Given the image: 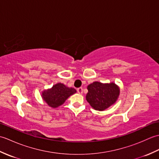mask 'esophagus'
I'll return each instance as SVG.
<instances>
[{"label": "esophagus", "mask_w": 159, "mask_h": 159, "mask_svg": "<svg viewBox=\"0 0 159 159\" xmlns=\"http://www.w3.org/2000/svg\"><path fill=\"white\" fill-rule=\"evenodd\" d=\"M76 90H77V92L79 93V94L83 93V88H82V87H79V88H78Z\"/></svg>", "instance_id": "1"}]
</instances>
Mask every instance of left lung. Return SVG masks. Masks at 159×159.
<instances>
[{
  "mask_svg": "<svg viewBox=\"0 0 159 159\" xmlns=\"http://www.w3.org/2000/svg\"><path fill=\"white\" fill-rule=\"evenodd\" d=\"M86 99L94 109L104 111L116 102L120 89L113 83L103 84L93 82L87 86Z\"/></svg>",
  "mask_w": 159,
  "mask_h": 159,
  "instance_id": "8db88e82",
  "label": "left lung"
}]
</instances>
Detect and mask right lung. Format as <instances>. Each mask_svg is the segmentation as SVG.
Masks as SVG:
<instances>
[{
	"label": "right lung",
	"instance_id": "obj_1",
	"mask_svg": "<svg viewBox=\"0 0 159 159\" xmlns=\"http://www.w3.org/2000/svg\"><path fill=\"white\" fill-rule=\"evenodd\" d=\"M76 92V89L72 87H67L62 83H57L51 89L43 92L42 98L50 107L56 108L61 105L71 95Z\"/></svg>",
	"mask_w": 159,
	"mask_h": 159
}]
</instances>
